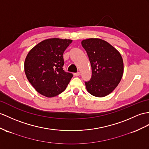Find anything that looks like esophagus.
I'll return each instance as SVG.
<instances>
[{
	"label": "esophagus",
	"instance_id": "esophagus-1",
	"mask_svg": "<svg viewBox=\"0 0 149 149\" xmlns=\"http://www.w3.org/2000/svg\"><path fill=\"white\" fill-rule=\"evenodd\" d=\"M79 74H80V72H75V73H74V75L75 76V77H78Z\"/></svg>",
	"mask_w": 149,
	"mask_h": 149
}]
</instances>
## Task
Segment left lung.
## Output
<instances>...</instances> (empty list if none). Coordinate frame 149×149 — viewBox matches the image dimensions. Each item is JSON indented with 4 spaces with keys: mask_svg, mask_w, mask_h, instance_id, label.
Instances as JSON below:
<instances>
[{
    "mask_svg": "<svg viewBox=\"0 0 149 149\" xmlns=\"http://www.w3.org/2000/svg\"><path fill=\"white\" fill-rule=\"evenodd\" d=\"M81 45L88 56L92 67V77L85 81L87 91L91 95L103 97L116 88L123 74L122 57L106 41L99 38L83 40Z\"/></svg>",
    "mask_w": 149,
    "mask_h": 149,
    "instance_id": "obj_1",
    "label": "left lung"
}]
</instances>
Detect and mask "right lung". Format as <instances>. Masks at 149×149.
<instances>
[{
	"instance_id": "1",
	"label": "right lung",
	"mask_w": 149,
	"mask_h": 149,
	"mask_svg": "<svg viewBox=\"0 0 149 149\" xmlns=\"http://www.w3.org/2000/svg\"><path fill=\"white\" fill-rule=\"evenodd\" d=\"M71 42L68 39H47L28 52L24 61L25 74L41 95L52 97L66 90L73 75L63 70V54Z\"/></svg>"
}]
</instances>
